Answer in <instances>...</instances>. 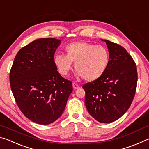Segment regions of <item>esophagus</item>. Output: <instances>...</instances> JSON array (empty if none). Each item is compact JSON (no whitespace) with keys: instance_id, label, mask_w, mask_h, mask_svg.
I'll use <instances>...</instances> for the list:
<instances>
[{"instance_id":"34e87169","label":"esophagus","mask_w":149,"mask_h":149,"mask_svg":"<svg viewBox=\"0 0 149 149\" xmlns=\"http://www.w3.org/2000/svg\"><path fill=\"white\" fill-rule=\"evenodd\" d=\"M72 86H73V88H74V89H77L79 88V86L76 84V83H73Z\"/></svg>"}]
</instances>
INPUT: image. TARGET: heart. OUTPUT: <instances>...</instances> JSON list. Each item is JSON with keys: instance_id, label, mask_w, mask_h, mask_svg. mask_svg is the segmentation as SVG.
Here are the masks:
<instances>
[{"instance_id": "b5f03b06", "label": "heart", "mask_w": 149, "mask_h": 149, "mask_svg": "<svg viewBox=\"0 0 149 149\" xmlns=\"http://www.w3.org/2000/svg\"><path fill=\"white\" fill-rule=\"evenodd\" d=\"M65 55L57 54L54 64L62 76L72 70V62L78 76L87 81H94L104 74L109 63V53L102 45H95L85 41H75L65 48Z\"/></svg>"}]
</instances>
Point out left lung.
I'll return each instance as SVG.
<instances>
[{"instance_id":"obj_1","label":"left lung","mask_w":149,"mask_h":149,"mask_svg":"<svg viewBox=\"0 0 149 149\" xmlns=\"http://www.w3.org/2000/svg\"><path fill=\"white\" fill-rule=\"evenodd\" d=\"M107 69L99 79L85 84V104L89 114L100 123L119 119L132 104L137 84L135 63L124 48L108 40Z\"/></svg>"}]
</instances>
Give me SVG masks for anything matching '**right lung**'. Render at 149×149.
I'll use <instances>...</instances> for the list:
<instances>
[{
  "label": "right lung",
  "instance_id": "obj_1",
  "mask_svg": "<svg viewBox=\"0 0 149 149\" xmlns=\"http://www.w3.org/2000/svg\"><path fill=\"white\" fill-rule=\"evenodd\" d=\"M61 41L42 38L22 48L10 72L12 93L20 110L32 122L50 124L60 117L71 94L72 83L54 64Z\"/></svg>",
  "mask_w": 149,
  "mask_h": 149
}]
</instances>
